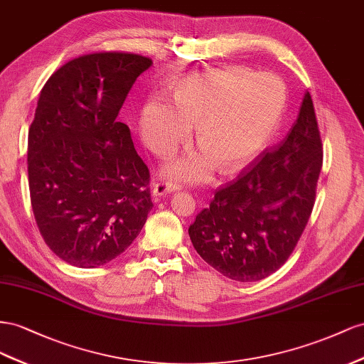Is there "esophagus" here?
Masks as SVG:
<instances>
[{"instance_id": "obj_1", "label": "esophagus", "mask_w": 364, "mask_h": 364, "mask_svg": "<svg viewBox=\"0 0 364 364\" xmlns=\"http://www.w3.org/2000/svg\"><path fill=\"white\" fill-rule=\"evenodd\" d=\"M181 189V186H178L176 183H173V181H160V183H157L154 186V189H152V195L154 196H163V195H168V193H172V192H175V191H180Z\"/></svg>"}]
</instances>
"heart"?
<instances>
[{
	"mask_svg": "<svg viewBox=\"0 0 364 364\" xmlns=\"http://www.w3.org/2000/svg\"><path fill=\"white\" fill-rule=\"evenodd\" d=\"M287 99L284 80L272 73L228 67L186 76L175 85V105L163 97L146 102L141 137L152 151L169 154L189 139L191 123H198L196 141L204 152L183 155L166 166L164 173L203 183L216 163L225 173L252 163L276 136Z\"/></svg>",
	"mask_w": 364,
	"mask_h": 364,
	"instance_id": "b5f03b06",
	"label": "heart"
}]
</instances>
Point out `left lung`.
Listing matches in <instances>:
<instances>
[{
	"mask_svg": "<svg viewBox=\"0 0 364 364\" xmlns=\"http://www.w3.org/2000/svg\"><path fill=\"white\" fill-rule=\"evenodd\" d=\"M321 140L306 91L285 140L218 189L189 227L195 250L228 279L256 282L282 267L313 212Z\"/></svg>",
	"mask_w": 364,
	"mask_h": 364,
	"instance_id": "8db88e82",
	"label": "left lung"
}]
</instances>
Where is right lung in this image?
I'll return each mask as SVG.
<instances>
[{"label": "right lung", "instance_id": "obj_1", "mask_svg": "<svg viewBox=\"0 0 364 364\" xmlns=\"http://www.w3.org/2000/svg\"><path fill=\"white\" fill-rule=\"evenodd\" d=\"M149 58L100 51L67 62L41 91L28 129L30 201L62 261L96 268L122 255L152 209L149 169L117 116Z\"/></svg>", "mask_w": 364, "mask_h": 364}]
</instances>
